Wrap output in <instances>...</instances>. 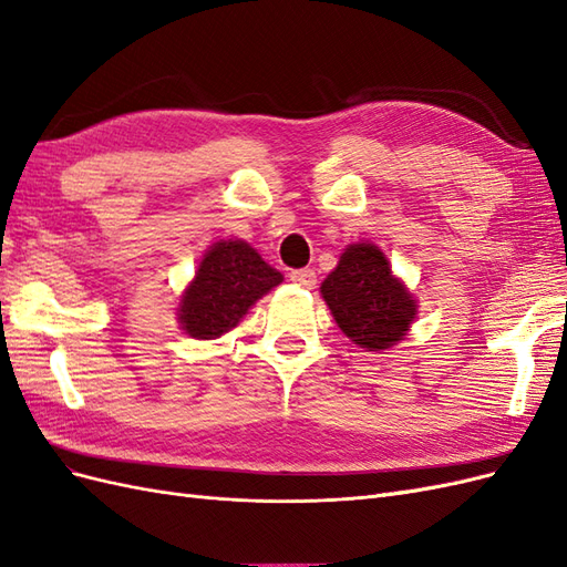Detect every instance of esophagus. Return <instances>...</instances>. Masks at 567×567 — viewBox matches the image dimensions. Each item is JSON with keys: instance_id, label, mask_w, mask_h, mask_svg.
Returning <instances> with one entry per match:
<instances>
[{"instance_id": "1", "label": "esophagus", "mask_w": 567, "mask_h": 567, "mask_svg": "<svg viewBox=\"0 0 567 567\" xmlns=\"http://www.w3.org/2000/svg\"><path fill=\"white\" fill-rule=\"evenodd\" d=\"M290 281L300 288H315L317 271L315 269H296V271H290Z\"/></svg>"}]
</instances>
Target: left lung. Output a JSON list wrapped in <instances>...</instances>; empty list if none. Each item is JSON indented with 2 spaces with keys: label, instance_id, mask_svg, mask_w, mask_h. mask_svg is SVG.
Listing matches in <instances>:
<instances>
[{
  "label": "left lung",
  "instance_id": "8db88e82",
  "mask_svg": "<svg viewBox=\"0 0 567 567\" xmlns=\"http://www.w3.org/2000/svg\"><path fill=\"white\" fill-rule=\"evenodd\" d=\"M319 293L357 348L390 350L404 340L419 315V300L392 271L385 252L371 241L350 244Z\"/></svg>",
  "mask_w": 567,
  "mask_h": 567
}]
</instances>
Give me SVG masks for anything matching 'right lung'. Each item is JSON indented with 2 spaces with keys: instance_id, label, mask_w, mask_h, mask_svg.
I'll return each mask as SVG.
<instances>
[{
  "instance_id": "right-lung-1",
  "label": "right lung",
  "mask_w": 567,
  "mask_h": 567,
  "mask_svg": "<svg viewBox=\"0 0 567 567\" xmlns=\"http://www.w3.org/2000/svg\"><path fill=\"white\" fill-rule=\"evenodd\" d=\"M284 281L248 241L221 238L203 252L194 279L177 305L179 329L196 340H215L236 329L250 307Z\"/></svg>"
}]
</instances>
